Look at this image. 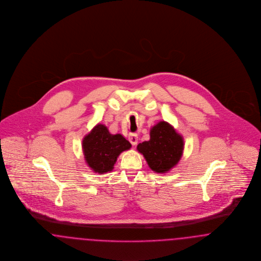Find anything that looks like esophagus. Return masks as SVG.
I'll return each instance as SVG.
<instances>
[{
    "label": "esophagus",
    "mask_w": 261,
    "mask_h": 261,
    "mask_svg": "<svg viewBox=\"0 0 261 261\" xmlns=\"http://www.w3.org/2000/svg\"><path fill=\"white\" fill-rule=\"evenodd\" d=\"M128 140H129V142L135 146V145H137V144L138 137H137V135H136V134H132V135L128 136Z\"/></svg>",
    "instance_id": "esophagus-1"
}]
</instances>
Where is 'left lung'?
I'll return each mask as SVG.
<instances>
[{
  "label": "left lung",
  "mask_w": 261,
  "mask_h": 261,
  "mask_svg": "<svg viewBox=\"0 0 261 261\" xmlns=\"http://www.w3.org/2000/svg\"><path fill=\"white\" fill-rule=\"evenodd\" d=\"M184 138L167 122L161 121L152 126L150 139L137 145L151 170L167 173L178 164L184 151Z\"/></svg>",
  "instance_id": "obj_1"
}]
</instances>
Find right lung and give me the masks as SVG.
I'll return each instance as SVG.
<instances>
[{
	"mask_svg": "<svg viewBox=\"0 0 261 261\" xmlns=\"http://www.w3.org/2000/svg\"><path fill=\"white\" fill-rule=\"evenodd\" d=\"M130 147L129 141L122 135H112L104 124H96L88 135L83 137L85 161L90 169L98 174L111 172L119 155Z\"/></svg>",
	"mask_w": 261,
	"mask_h": 261,
	"instance_id": "add662e5",
	"label": "right lung"
}]
</instances>
